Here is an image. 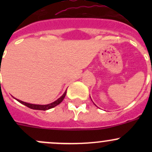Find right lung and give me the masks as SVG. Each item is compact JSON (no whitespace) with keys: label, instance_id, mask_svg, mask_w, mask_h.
<instances>
[{"label":"right lung","instance_id":"1","mask_svg":"<svg viewBox=\"0 0 152 152\" xmlns=\"http://www.w3.org/2000/svg\"><path fill=\"white\" fill-rule=\"evenodd\" d=\"M66 93H67V90L64 93V94L62 95V96H61L59 99H58L57 100L55 101L54 102H53V103L51 104H46V105H38V104H28V103H26V102H22V101L20 100H18V99H17V101L18 102H19L20 103L23 104V105L26 106V107H28V108H31L32 109V110H49V109H51L53 108V107H56V106L59 105V104L61 103V102L63 101V99H65V96H66Z\"/></svg>","mask_w":152,"mask_h":152}]
</instances>
